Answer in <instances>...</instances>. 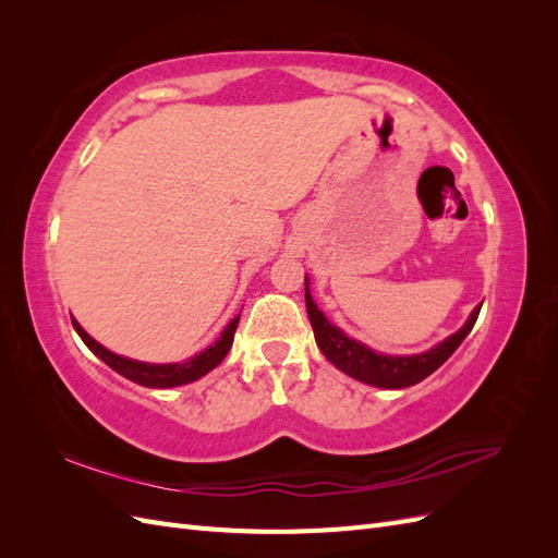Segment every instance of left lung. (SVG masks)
<instances>
[{
  "instance_id": "8db88e82",
  "label": "left lung",
  "mask_w": 558,
  "mask_h": 558,
  "mask_svg": "<svg viewBox=\"0 0 558 558\" xmlns=\"http://www.w3.org/2000/svg\"><path fill=\"white\" fill-rule=\"evenodd\" d=\"M305 302H307V314L310 324L314 328V337L318 349L324 351V356L337 367L342 369L344 375L359 379L369 386L379 388H404L424 381L428 375H433L437 367H440L451 353L459 349V344L465 340V335L475 326L480 316V307L472 310L470 318L463 324L461 330L449 335L445 342L437 347L414 353V356H386V353H377L367 349L365 344L351 340L340 328L332 326L330 320L316 307L310 293V281L305 277Z\"/></svg>"
}]
</instances>
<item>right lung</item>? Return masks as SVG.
<instances>
[{"mask_svg":"<svg viewBox=\"0 0 558 558\" xmlns=\"http://www.w3.org/2000/svg\"><path fill=\"white\" fill-rule=\"evenodd\" d=\"M72 324H74L81 340L86 342V347L95 353V356L102 359L111 369H116L118 375H123L125 379L140 384V386H148V388H172V386L191 384L199 377H205L209 369H214L218 363L226 359V353L232 347L234 330H238L240 316H234L230 320L226 330L221 332V337H218V340L209 349H205L202 353H197V356L183 361V363H165V365L142 363V361L118 356V353H113V351L105 349L99 342H95L93 337L76 324V318H72Z\"/></svg>","mask_w":558,"mask_h":558,"instance_id":"add662e5","label":"right lung"}]
</instances>
